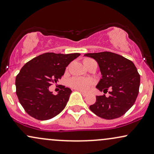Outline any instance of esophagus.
Listing matches in <instances>:
<instances>
[{"instance_id":"obj_1","label":"esophagus","mask_w":154,"mask_h":154,"mask_svg":"<svg viewBox=\"0 0 154 154\" xmlns=\"http://www.w3.org/2000/svg\"><path fill=\"white\" fill-rule=\"evenodd\" d=\"M77 91H79L80 92L81 94H82L83 96H86L87 95H88V94H87V93H86V92H83V91H80V90H77Z\"/></svg>"}]
</instances>
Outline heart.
I'll list each match as a JSON object with an SVG mask.
<instances>
[{
  "mask_svg": "<svg viewBox=\"0 0 154 154\" xmlns=\"http://www.w3.org/2000/svg\"><path fill=\"white\" fill-rule=\"evenodd\" d=\"M92 59L91 58H85L83 60V64L85 66H86L87 64L89 61H91ZM68 84L69 86L75 90H80V91H88L90 87L93 85V81L91 79H83L80 77H73L71 78L68 81Z\"/></svg>",
  "mask_w": 154,
  "mask_h": 154,
  "instance_id": "heart-1",
  "label": "heart"
}]
</instances>
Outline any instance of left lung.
Masks as SVG:
<instances>
[{"label":"left lung","mask_w":154,"mask_h":154,"mask_svg":"<svg viewBox=\"0 0 154 154\" xmlns=\"http://www.w3.org/2000/svg\"><path fill=\"white\" fill-rule=\"evenodd\" d=\"M84 56L93 58L99 66L102 79L96 86L104 94L109 88V96H96V103L89 106L102 119H117L124 115L135 103L139 92L140 75L131 60L114 53L104 51Z\"/></svg>","instance_id":"8db88e82"}]
</instances>
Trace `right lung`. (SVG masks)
Returning <instances> with one entry per match:
<instances>
[{
  "mask_svg": "<svg viewBox=\"0 0 154 154\" xmlns=\"http://www.w3.org/2000/svg\"><path fill=\"white\" fill-rule=\"evenodd\" d=\"M80 55L45 53L23 66L16 79V95L28 115L40 121L48 120L64 109L71 89L64 86L54 95L48 88L61 79L68 64Z\"/></svg>",
  "mask_w": 154,
  "mask_h": 154,
  "instance_id": "add662e5",
  "label": "right lung"
}]
</instances>
